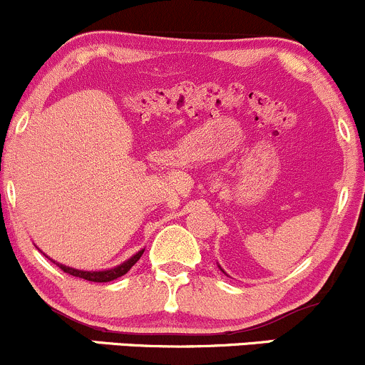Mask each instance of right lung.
Returning a JSON list of instances; mask_svg holds the SVG:
<instances>
[{
    "label": "right lung",
    "mask_w": 365,
    "mask_h": 365,
    "mask_svg": "<svg viewBox=\"0 0 365 365\" xmlns=\"http://www.w3.org/2000/svg\"><path fill=\"white\" fill-rule=\"evenodd\" d=\"M143 252H144V250H139L135 256H132L130 259L125 261L123 264L116 266V268H111V269H106V272H81V269L69 268V266L58 264V262H56V261H53V262H56V264L62 269V272L69 273V275H73V277L83 278V280H88V282H111V280H116L118 277H123L125 273H127L128 269H130L132 266H134L135 262L140 259Z\"/></svg>",
    "instance_id": "1"
}]
</instances>
